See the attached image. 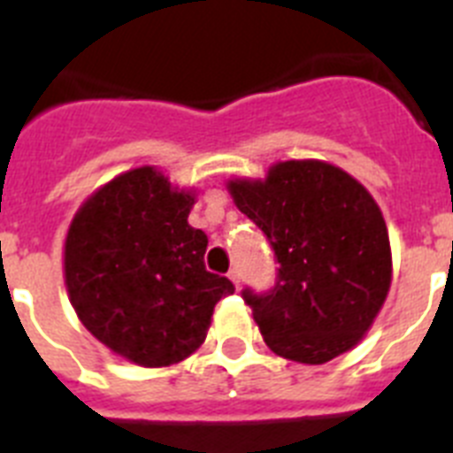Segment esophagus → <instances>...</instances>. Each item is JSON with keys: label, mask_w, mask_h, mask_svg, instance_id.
I'll use <instances>...</instances> for the list:
<instances>
[{"label": "esophagus", "mask_w": 453, "mask_h": 453, "mask_svg": "<svg viewBox=\"0 0 453 453\" xmlns=\"http://www.w3.org/2000/svg\"><path fill=\"white\" fill-rule=\"evenodd\" d=\"M229 280L234 281L235 286H241V273H238V270H235V268H231L229 270Z\"/></svg>", "instance_id": "obj_1"}]
</instances>
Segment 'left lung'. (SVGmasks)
Masks as SVG:
<instances>
[{"mask_svg":"<svg viewBox=\"0 0 453 453\" xmlns=\"http://www.w3.org/2000/svg\"><path fill=\"white\" fill-rule=\"evenodd\" d=\"M229 192L280 264L270 291L242 288L270 350L323 365L357 346L392 284L388 226L365 185L327 162L288 160Z\"/></svg>","mask_w":453,"mask_h":453,"instance_id":"1","label":"left lung"}]
</instances>
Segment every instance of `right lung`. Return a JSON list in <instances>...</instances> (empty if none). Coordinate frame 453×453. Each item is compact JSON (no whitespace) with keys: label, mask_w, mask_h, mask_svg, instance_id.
<instances>
[{"label":"right lung","mask_w":453,"mask_h":453,"mask_svg":"<svg viewBox=\"0 0 453 453\" xmlns=\"http://www.w3.org/2000/svg\"><path fill=\"white\" fill-rule=\"evenodd\" d=\"M192 206V192L139 167L88 196L65 235L73 309L100 343L139 366L195 353L215 304L235 291L206 270L208 235L188 224Z\"/></svg>","instance_id":"add662e5"}]
</instances>
